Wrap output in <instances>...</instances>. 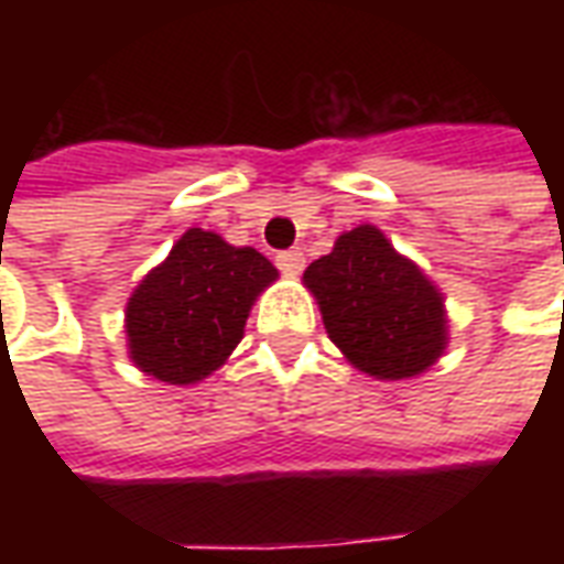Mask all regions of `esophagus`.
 <instances>
[{
    "mask_svg": "<svg viewBox=\"0 0 564 564\" xmlns=\"http://www.w3.org/2000/svg\"><path fill=\"white\" fill-rule=\"evenodd\" d=\"M278 269L283 274H299L305 269V253L302 250H283V253H278Z\"/></svg>",
    "mask_w": 564,
    "mask_h": 564,
    "instance_id": "esophagus-1",
    "label": "esophagus"
}]
</instances>
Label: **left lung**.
Instances as JSON below:
<instances>
[{
    "instance_id": "obj_1",
    "label": "left lung",
    "mask_w": 564,
    "mask_h": 564,
    "mask_svg": "<svg viewBox=\"0 0 564 564\" xmlns=\"http://www.w3.org/2000/svg\"><path fill=\"white\" fill-rule=\"evenodd\" d=\"M302 283L317 299L332 344L368 378H416L447 350L444 293L371 223L338 235Z\"/></svg>"
}]
</instances>
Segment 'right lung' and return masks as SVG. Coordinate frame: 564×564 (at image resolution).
<instances>
[{
	"instance_id": "obj_1",
	"label": "right lung",
	"mask_w": 564,
	"mask_h": 564,
	"mask_svg": "<svg viewBox=\"0 0 564 564\" xmlns=\"http://www.w3.org/2000/svg\"><path fill=\"white\" fill-rule=\"evenodd\" d=\"M278 281L253 247L210 229H186L127 302V354L150 378L189 387L226 366L245 338L250 307Z\"/></svg>"
}]
</instances>
